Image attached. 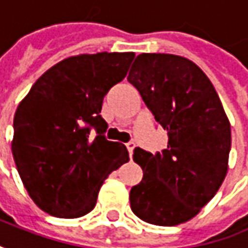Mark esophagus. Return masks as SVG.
Segmentation results:
<instances>
[{"mask_svg": "<svg viewBox=\"0 0 248 248\" xmlns=\"http://www.w3.org/2000/svg\"><path fill=\"white\" fill-rule=\"evenodd\" d=\"M127 149H128V154H130V156H132V152H134V148H135V143L134 142H128L127 145Z\"/></svg>", "mask_w": 248, "mask_h": 248, "instance_id": "obj_1", "label": "esophagus"}]
</instances>
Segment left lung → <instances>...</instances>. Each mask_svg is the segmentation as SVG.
I'll list each match as a JSON object with an SVG mask.
<instances>
[{
	"label": "left lung",
	"mask_w": 248,
	"mask_h": 248,
	"mask_svg": "<svg viewBox=\"0 0 248 248\" xmlns=\"http://www.w3.org/2000/svg\"><path fill=\"white\" fill-rule=\"evenodd\" d=\"M127 79L169 138L156 155L135 148L134 162L143 177L131 188V209L151 225L184 223L200 214L226 177L229 118L212 82L188 58L142 53Z\"/></svg>",
	"instance_id": "left-lung-1"
}]
</instances>
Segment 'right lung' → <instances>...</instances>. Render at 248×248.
I'll use <instances>...</instances> for the list:
<instances>
[{"instance_id":"add662e5","label":"right lung","mask_w":248,"mask_h":248,"mask_svg":"<svg viewBox=\"0 0 248 248\" xmlns=\"http://www.w3.org/2000/svg\"><path fill=\"white\" fill-rule=\"evenodd\" d=\"M134 57L107 51L68 57L47 69L19 103L12 155L29 197L44 212L65 219L89 214L108 174L130 160L123 143L105 138L100 111Z\"/></svg>"}]
</instances>
